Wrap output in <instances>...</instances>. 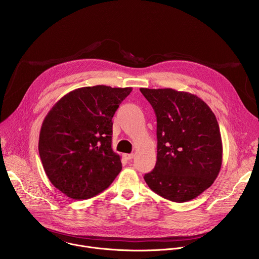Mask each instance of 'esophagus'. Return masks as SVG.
Segmentation results:
<instances>
[{"instance_id":"esophagus-1","label":"esophagus","mask_w":259,"mask_h":259,"mask_svg":"<svg viewBox=\"0 0 259 259\" xmlns=\"http://www.w3.org/2000/svg\"><path fill=\"white\" fill-rule=\"evenodd\" d=\"M124 157H125L127 160H131V159H133L134 155H133V154H125Z\"/></svg>"}]
</instances>
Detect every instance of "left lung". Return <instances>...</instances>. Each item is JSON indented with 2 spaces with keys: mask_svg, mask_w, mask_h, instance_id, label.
<instances>
[{
  "mask_svg": "<svg viewBox=\"0 0 259 259\" xmlns=\"http://www.w3.org/2000/svg\"><path fill=\"white\" fill-rule=\"evenodd\" d=\"M140 92L157 116V163L144 180L167 200L191 201L212 186L221 168L223 142L216 117L206 102L189 92Z\"/></svg>",
  "mask_w": 259,
  "mask_h": 259,
  "instance_id": "left-lung-1",
  "label": "left lung"
}]
</instances>
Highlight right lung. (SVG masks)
<instances>
[{"mask_svg":"<svg viewBox=\"0 0 259 259\" xmlns=\"http://www.w3.org/2000/svg\"><path fill=\"white\" fill-rule=\"evenodd\" d=\"M132 88L97 85L65 94L43 121L39 154L53 186L73 200L106 190L122 170L112 149L113 117Z\"/></svg>","mask_w":259,"mask_h":259,"instance_id":"right-lung-1","label":"right lung"}]
</instances>
